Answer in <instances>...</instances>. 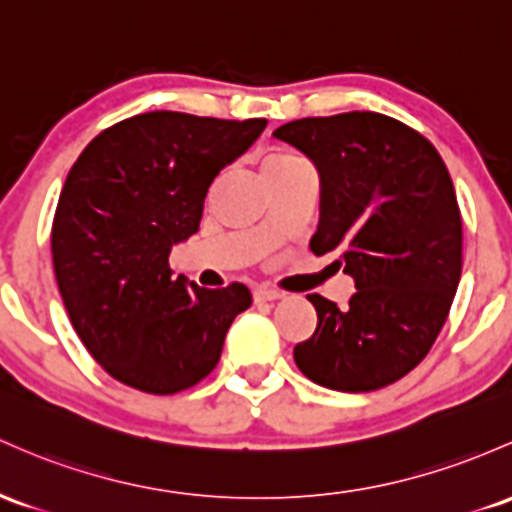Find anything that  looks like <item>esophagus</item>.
<instances>
[{
	"label": "esophagus",
	"mask_w": 512,
	"mask_h": 512,
	"mask_svg": "<svg viewBox=\"0 0 512 512\" xmlns=\"http://www.w3.org/2000/svg\"><path fill=\"white\" fill-rule=\"evenodd\" d=\"M282 296V291L272 289V286H260V289H255V301H277L282 299Z\"/></svg>",
	"instance_id": "obj_1"
}]
</instances>
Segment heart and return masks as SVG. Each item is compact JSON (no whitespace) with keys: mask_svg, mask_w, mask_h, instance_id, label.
Here are the masks:
<instances>
[{"mask_svg":"<svg viewBox=\"0 0 512 512\" xmlns=\"http://www.w3.org/2000/svg\"><path fill=\"white\" fill-rule=\"evenodd\" d=\"M308 165L306 160L299 153H294L291 148H269L265 157H262V170H265V177H277V174H286L291 170H299V167Z\"/></svg>","mask_w":512,"mask_h":512,"instance_id":"1","label":"heart"}]
</instances>
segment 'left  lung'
I'll use <instances>...</instances> for the list:
<instances>
[{"mask_svg": "<svg viewBox=\"0 0 512 512\" xmlns=\"http://www.w3.org/2000/svg\"><path fill=\"white\" fill-rule=\"evenodd\" d=\"M320 172L313 255L338 252L355 279L350 306L311 294L318 325L294 347L325 389L389 386L423 362L462 277V213L428 138L374 111L299 119L274 131Z\"/></svg>", "mask_w": 512, "mask_h": 512, "instance_id": "1", "label": "left lung"}]
</instances>
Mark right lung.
Segmentation results:
<instances>
[{"label":"right lung","instance_id":"add662e5","mask_svg":"<svg viewBox=\"0 0 512 512\" xmlns=\"http://www.w3.org/2000/svg\"><path fill=\"white\" fill-rule=\"evenodd\" d=\"M148 111L104 128L72 165L50 230V252L72 328L106 374L167 396L213 372L245 284L201 289L172 279L170 250L199 230L216 174L265 131Z\"/></svg>","mask_w":512,"mask_h":512}]
</instances>
